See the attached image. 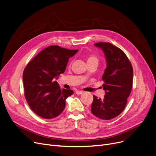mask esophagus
<instances>
[{
    "instance_id": "1",
    "label": "esophagus",
    "mask_w": 156,
    "mask_h": 156,
    "mask_svg": "<svg viewBox=\"0 0 156 156\" xmlns=\"http://www.w3.org/2000/svg\"><path fill=\"white\" fill-rule=\"evenodd\" d=\"M83 93V91H81V90H77V91H76V94L77 95L82 94Z\"/></svg>"
}]
</instances>
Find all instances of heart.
<instances>
[{
	"mask_svg": "<svg viewBox=\"0 0 156 156\" xmlns=\"http://www.w3.org/2000/svg\"><path fill=\"white\" fill-rule=\"evenodd\" d=\"M87 64H90V63H97L98 64V58L94 55H89L87 58Z\"/></svg>",
	"mask_w": 156,
	"mask_h": 156,
	"instance_id": "1",
	"label": "heart"
}]
</instances>
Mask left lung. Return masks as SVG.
Segmentation results:
<instances>
[{"label": "left lung", "mask_w": 156, "mask_h": 156, "mask_svg": "<svg viewBox=\"0 0 156 156\" xmlns=\"http://www.w3.org/2000/svg\"><path fill=\"white\" fill-rule=\"evenodd\" d=\"M94 45L102 50L107 64L102 80L105 90L104 98L94 96L91 112L103 120L117 117L126 106L133 86V69L125 53L110 43H98Z\"/></svg>", "instance_id": "1"}]
</instances>
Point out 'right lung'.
<instances>
[{
  "instance_id": "right-lung-1",
  "label": "right lung",
  "mask_w": 156,
  "mask_h": 156,
  "mask_svg": "<svg viewBox=\"0 0 156 156\" xmlns=\"http://www.w3.org/2000/svg\"><path fill=\"white\" fill-rule=\"evenodd\" d=\"M78 50L50 46L41 51L27 65L23 73L25 96L31 110L46 119L55 118L66 106L73 90L60 89L55 81L64 73L69 58Z\"/></svg>"
}]
</instances>
